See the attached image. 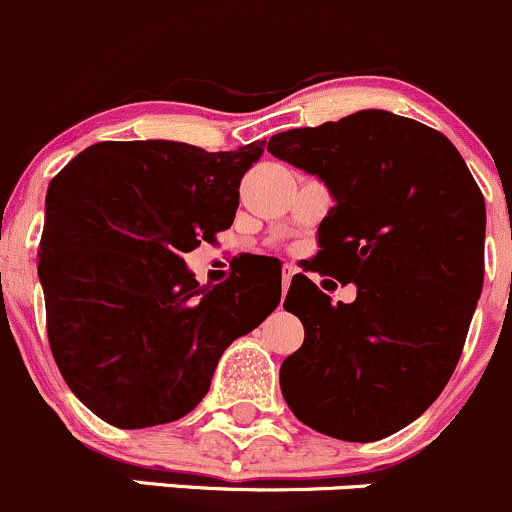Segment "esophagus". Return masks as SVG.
Returning <instances> with one entry per match:
<instances>
[{"mask_svg":"<svg viewBox=\"0 0 512 512\" xmlns=\"http://www.w3.org/2000/svg\"><path fill=\"white\" fill-rule=\"evenodd\" d=\"M295 276V266H283L281 271V281H283V291H288V286H291V278Z\"/></svg>","mask_w":512,"mask_h":512,"instance_id":"esophagus-1","label":"esophagus"}]
</instances>
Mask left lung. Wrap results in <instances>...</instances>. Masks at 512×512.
<instances>
[{"mask_svg": "<svg viewBox=\"0 0 512 512\" xmlns=\"http://www.w3.org/2000/svg\"><path fill=\"white\" fill-rule=\"evenodd\" d=\"M268 152L330 189L315 271L357 288L333 305L293 276L283 308L305 340L281 365L283 399L325 436L384 439L456 370L483 288L481 189L446 135L389 110L278 133Z\"/></svg>", "mask_w": 512, "mask_h": 512, "instance_id": "left-lung-1", "label": "left lung"}]
</instances>
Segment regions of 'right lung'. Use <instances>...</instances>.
I'll return each mask as SVG.
<instances>
[{
  "label": "right lung",
  "mask_w": 512,
  "mask_h": 512,
  "mask_svg": "<svg viewBox=\"0 0 512 512\" xmlns=\"http://www.w3.org/2000/svg\"><path fill=\"white\" fill-rule=\"evenodd\" d=\"M263 145L96 142L51 179L39 246L49 345L71 392L108 424L192 412L221 352L281 303V278L244 268L199 286L184 263L229 229Z\"/></svg>",
  "instance_id": "1"
}]
</instances>
